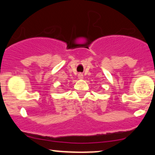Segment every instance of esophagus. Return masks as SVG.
Returning a JSON list of instances; mask_svg holds the SVG:
<instances>
[{
    "label": "esophagus",
    "mask_w": 155,
    "mask_h": 155,
    "mask_svg": "<svg viewBox=\"0 0 155 155\" xmlns=\"http://www.w3.org/2000/svg\"><path fill=\"white\" fill-rule=\"evenodd\" d=\"M78 78H79V79H83V74H82V73L78 74Z\"/></svg>",
    "instance_id": "obj_1"
}]
</instances>
